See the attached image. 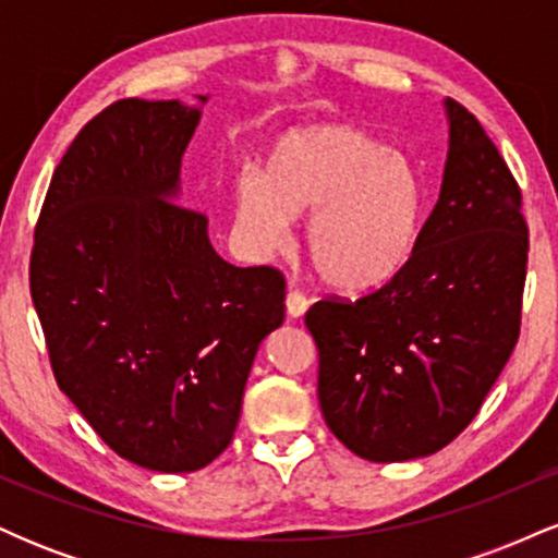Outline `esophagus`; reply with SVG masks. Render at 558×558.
<instances>
[{"mask_svg": "<svg viewBox=\"0 0 558 558\" xmlns=\"http://www.w3.org/2000/svg\"><path fill=\"white\" fill-rule=\"evenodd\" d=\"M306 306H310V299H306V293H301L299 288H291V291H288V299H286L288 315L301 317L306 312Z\"/></svg>", "mask_w": 558, "mask_h": 558, "instance_id": "34e87169", "label": "esophagus"}]
</instances>
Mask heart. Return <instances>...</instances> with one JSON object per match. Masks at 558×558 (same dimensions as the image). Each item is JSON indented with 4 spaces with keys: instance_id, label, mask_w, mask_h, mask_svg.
<instances>
[{
    "instance_id": "heart-1",
    "label": "heart",
    "mask_w": 558,
    "mask_h": 558,
    "mask_svg": "<svg viewBox=\"0 0 558 558\" xmlns=\"http://www.w3.org/2000/svg\"><path fill=\"white\" fill-rule=\"evenodd\" d=\"M235 222L262 248L288 239L291 217L310 215L304 248L325 283L362 291L412 254L425 215L414 165L349 123L301 128L275 141L262 175L235 183Z\"/></svg>"
}]
</instances>
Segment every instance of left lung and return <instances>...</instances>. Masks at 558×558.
Listing matches in <instances>:
<instances>
[{
    "mask_svg": "<svg viewBox=\"0 0 558 558\" xmlns=\"http://www.w3.org/2000/svg\"><path fill=\"white\" fill-rule=\"evenodd\" d=\"M446 112L444 185L409 259L377 291L325 296L304 315L319 351L323 417L369 462L451 444L520 338L522 191L475 114L453 99Z\"/></svg>",
    "mask_w": 558,
    "mask_h": 558,
    "instance_id": "1",
    "label": "left lung"
}]
</instances>
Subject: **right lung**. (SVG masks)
<instances>
[{
    "instance_id": "right-lung-1",
    "label": "right lung",
    "mask_w": 558,
    "mask_h": 558,
    "mask_svg": "<svg viewBox=\"0 0 558 558\" xmlns=\"http://www.w3.org/2000/svg\"><path fill=\"white\" fill-rule=\"evenodd\" d=\"M198 118L178 99H120L88 120L31 252L57 386L118 457L155 472L226 451L259 343L286 317L283 272L230 265L207 217L175 202Z\"/></svg>"
}]
</instances>
